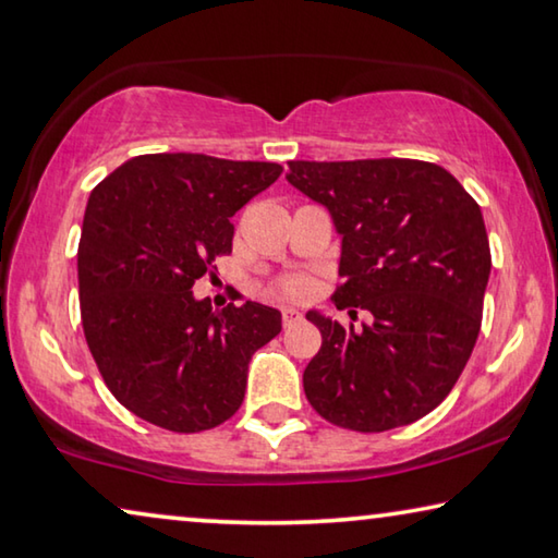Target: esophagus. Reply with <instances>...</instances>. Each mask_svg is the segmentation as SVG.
Instances as JSON below:
<instances>
[{"mask_svg": "<svg viewBox=\"0 0 558 558\" xmlns=\"http://www.w3.org/2000/svg\"><path fill=\"white\" fill-rule=\"evenodd\" d=\"M300 320H303V313L295 311V307H286V311H282V325L286 327L298 325Z\"/></svg>", "mask_w": 558, "mask_h": 558, "instance_id": "1", "label": "esophagus"}]
</instances>
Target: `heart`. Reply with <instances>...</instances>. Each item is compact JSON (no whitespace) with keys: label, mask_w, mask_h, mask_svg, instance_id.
<instances>
[{"label":"heart","mask_w":558,"mask_h":558,"mask_svg":"<svg viewBox=\"0 0 558 558\" xmlns=\"http://www.w3.org/2000/svg\"><path fill=\"white\" fill-rule=\"evenodd\" d=\"M272 293L280 295V298H293V300H300L305 298L307 293H311V280L303 278V276H290V278H282L276 290Z\"/></svg>","instance_id":"heart-1"}]
</instances>
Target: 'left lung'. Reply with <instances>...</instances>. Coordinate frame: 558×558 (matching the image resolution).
Masks as SVG:
<instances>
[{
    "instance_id": "left-lung-1",
    "label": "left lung",
    "mask_w": 558,
    "mask_h": 558,
    "mask_svg": "<svg viewBox=\"0 0 558 558\" xmlns=\"http://www.w3.org/2000/svg\"><path fill=\"white\" fill-rule=\"evenodd\" d=\"M286 179L342 238L335 305L369 313L360 330L305 315L323 335L303 373L307 402L355 432L417 422L452 392L480 335L492 272L482 208L414 158L288 161Z\"/></svg>"
}]
</instances>
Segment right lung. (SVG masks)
I'll return each mask as SVG.
<instances>
[{
  "label": "right lung",
  "instance_id": "obj_1",
  "mask_svg": "<svg viewBox=\"0 0 558 558\" xmlns=\"http://www.w3.org/2000/svg\"><path fill=\"white\" fill-rule=\"evenodd\" d=\"M280 171L146 154L88 196L76 263L82 325L106 387L136 417L189 435L243 404L247 362L282 330V315L251 300L218 313L193 282L231 253V218Z\"/></svg>",
  "mask_w": 558,
  "mask_h": 558
}]
</instances>
